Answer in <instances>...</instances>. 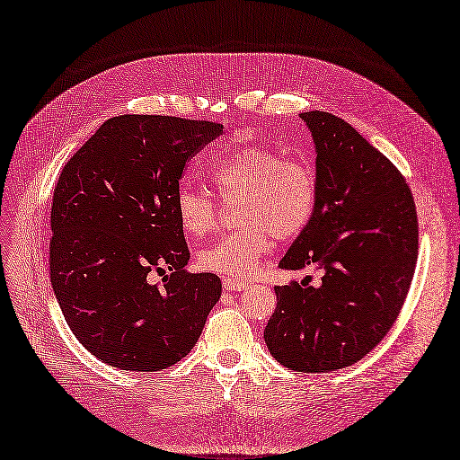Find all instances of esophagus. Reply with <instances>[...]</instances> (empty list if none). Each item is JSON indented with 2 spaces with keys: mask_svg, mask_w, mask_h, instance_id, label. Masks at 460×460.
Returning <instances> with one entry per match:
<instances>
[{
  "mask_svg": "<svg viewBox=\"0 0 460 460\" xmlns=\"http://www.w3.org/2000/svg\"><path fill=\"white\" fill-rule=\"evenodd\" d=\"M224 288L229 292H241L246 288V280L243 279H233V277H226L224 279Z\"/></svg>",
  "mask_w": 460,
  "mask_h": 460,
  "instance_id": "34e87169",
  "label": "esophagus"
}]
</instances>
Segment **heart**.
I'll use <instances>...</instances> for the list:
<instances>
[{"label":"heart","mask_w":460,"mask_h":460,"mask_svg":"<svg viewBox=\"0 0 460 460\" xmlns=\"http://www.w3.org/2000/svg\"><path fill=\"white\" fill-rule=\"evenodd\" d=\"M208 174L224 199H239L241 227L202 246L197 263L208 273L244 279L275 248V239H296L309 227L318 202L314 166L288 159L282 151L244 146L217 157ZM176 214L187 236L216 229L214 199L195 185L183 183L176 193Z\"/></svg>","instance_id":"b5f03b06"}]
</instances>
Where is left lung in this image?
<instances>
[{"label": "left lung", "instance_id": "obj_1", "mask_svg": "<svg viewBox=\"0 0 460 460\" xmlns=\"http://www.w3.org/2000/svg\"><path fill=\"white\" fill-rule=\"evenodd\" d=\"M299 117L316 147L318 202L280 269L322 277L275 288L265 343L282 366L320 373L362 360L393 328L415 273L419 221L410 185L379 149L332 113Z\"/></svg>", "mask_w": 460, "mask_h": 460}]
</instances>
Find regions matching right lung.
<instances>
[{
  "instance_id": "obj_1",
  "label": "right lung",
  "mask_w": 460,
  "mask_h": 460,
  "mask_svg": "<svg viewBox=\"0 0 460 460\" xmlns=\"http://www.w3.org/2000/svg\"><path fill=\"white\" fill-rule=\"evenodd\" d=\"M221 132L212 121L119 115L62 168L50 284L79 343L108 366L159 371L180 362L221 296L214 273H187L176 214L185 164ZM151 272L165 277L153 285Z\"/></svg>"
}]
</instances>
